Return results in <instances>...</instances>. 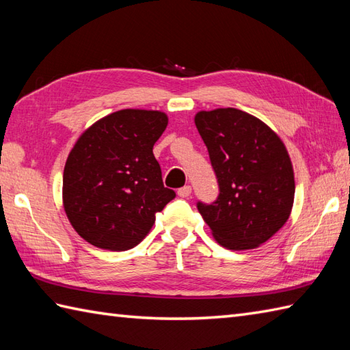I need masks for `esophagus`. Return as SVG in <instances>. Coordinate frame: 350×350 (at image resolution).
Returning <instances> with one entry per match:
<instances>
[{
    "label": "esophagus",
    "mask_w": 350,
    "mask_h": 350,
    "mask_svg": "<svg viewBox=\"0 0 350 350\" xmlns=\"http://www.w3.org/2000/svg\"><path fill=\"white\" fill-rule=\"evenodd\" d=\"M191 192H192V188L189 187V185H187V187H183V188L177 191V196L182 197V198H187V197L191 196Z\"/></svg>",
    "instance_id": "34e87169"
}]
</instances>
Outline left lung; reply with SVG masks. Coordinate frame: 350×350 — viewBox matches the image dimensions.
I'll use <instances>...</instances> for the list:
<instances>
[{
  "mask_svg": "<svg viewBox=\"0 0 350 350\" xmlns=\"http://www.w3.org/2000/svg\"><path fill=\"white\" fill-rule=\"evenodd\" d=\"M219 185L212 204L198 212L221 247L252 250L286 224L295 200V176L281 138L260 118L236 108L196 114Z\"/></svg>",
  "mask_w": 350,
  "mask_h": 350,
  "instance_id": "left-lung-1",
  "label": "left lung"
}]
</instances>
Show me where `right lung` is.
<instances>
[{
    "label": "right lung",
    "mask_w": 350,
    "mask_h": 350,
    "mask_svg": "<svg viewBox=\"0 0 350 350\" xmlns=\"http://www.w3.org/2000/svg\"><path fill=\"white\" fill-rule=\"evenodd\" d=\"M167 124L162 111L128 108L81 133L64 165L63 206L84 241L109 251L137 247L176 197L153 154Z\"/></svg>",
    "instance_id": "obj_1"
}]
</instances>
